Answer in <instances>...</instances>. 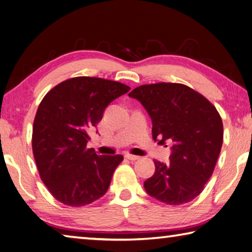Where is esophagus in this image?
Listing matches in <instances>:
<instances>
[{
  "label": "esophagus",
  "instance_id": "1",
  "mask_svg": "<svg viewBox=\"0 0 252 252\" xmlns=\"http://www.w3.org/2000/svg\"><path fill=\"white\" fill-rule=\"evenodd\" d=\"M126 159L131 160V161H135V160L140 159V157H138V156H133V155H130V153H126Z\"/></svg>",
  "mask_w": 252,
  "mask_h": 252
}]
</instances>
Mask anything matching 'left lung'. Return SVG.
Listing matches in <instances>:
<instances>
[{
    "label": "left lung",
    "instance_id": "1",
    "mask_svg": "<svg viewBox=\"0 0 252 252\" xmlns=\"http://www.w3.org/2000/svg\"><path fill=\"white\" fill-rule=\"evenodd\" d=\"M129 96L141 102L152 120V138L172 142L170 163L155 160L156 171L144 181L159 201L179 206L202 192L215 170L223 141V126L210 101L181 83L144 84Z\"/></svg>",
    "mask_w": 252,
    "mask_h": 252
}]
</instances>
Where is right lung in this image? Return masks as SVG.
I'll return each mask as SVG.
<instances>
[{"mask_svg": "<svg viewBox=\"0 0 252 252\" xmlns=\"http://www.w3.org/2000/svg\"><path fill=\"white\" fill-rule=\"evenodd\" d=\"M129 90L117 81L76 76L55 85L41 101L33 123V156L41 180L60 202L87 206L108 191L123 156L88 149L89 131L106 106Z\"/></svg>", "mask_w": 252, "mask_h": 252, "instance_id": "right-lung-1", "label": "right lung"}]
</instances>
